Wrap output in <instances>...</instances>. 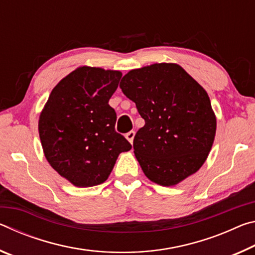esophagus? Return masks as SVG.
Masks as SVG:
<instances>
[{"mask_svg": "<svg viewBox=\"0 0 255 255\" xmlns=\"http://www.w3.org/2000/svg\"><path fill=\"white\" fill-rule=\"evenodd\" d=\"M133 137H135V131H129V132H127L126 133V138L128 139V141L130 144H132V141H133Z\"/></svg>", "mask_w": 255, "mask_h": 255, "instance_id": "esophagus-1", "label": "esophagus"}]
</instances>
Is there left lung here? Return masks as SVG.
Segmentation results:
<instances>
[{"label":"left lung","instance_id":"obj_1","mask_svg":"<svg viewBox=\"0 0 255 255\" xmlns=\"http://www.w3.org/2000/svg\"><path fill=\"white\" fill-rule=\"evenodd\" d=\"M119 86L145 120L133 138L144 174L172 187L196 173L208 157L217 126L206 90L174 63L129 71Z\"/></svg>","mask_w":255,"mask_h":255}]
</instances>
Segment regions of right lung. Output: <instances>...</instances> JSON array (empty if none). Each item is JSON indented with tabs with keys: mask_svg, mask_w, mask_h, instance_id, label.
<instances>
[{
	"mask_svg": "<svg viewBox=\"0 0 255 255\" xmlns=\"http://www.w3.org/2000/svg\"><path fill=\"white\" fill-rule=\"evenodd\" d=\"M122 72L81 66L55 86L38 122L45 157L64 179L86 188L109 178L120 153L131 145L115 130L109 100Z\"/></svg>",
	"mask_w": 255,
	"mask_h": 255,
	"instance_id": "add662e5",
	"label": "right lung"
}]
</instances>
